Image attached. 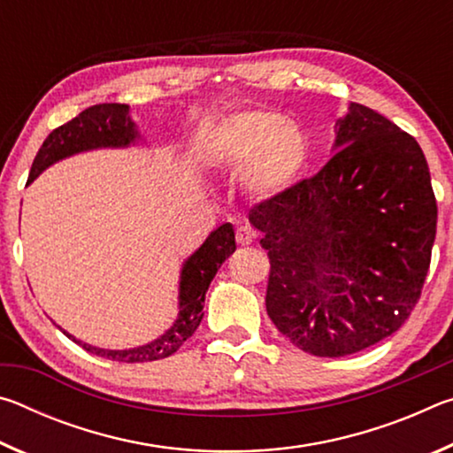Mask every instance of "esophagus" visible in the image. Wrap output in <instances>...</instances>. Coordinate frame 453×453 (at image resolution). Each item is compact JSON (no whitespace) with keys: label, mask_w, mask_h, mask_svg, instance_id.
Segmentation results:
<instances>
[{"label":"esophagus","mask_w":453,"mask_h":453,"mask_svg":"<svg viewBox=\"0 0 453 453\" xmlns=\"http://www.w3.org/2000/svg\"><path fill=\"white\" fill-rule=\"evenodd\" d=\"M254 237H256L254 229L248 227V226H242V227L235 229V242L240 245H250L251 242H254Z\"/></svg>","instance_id":"obj_1"}]
</instances>
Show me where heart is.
I'll use <instances>...</instances> for the list:
<instances>
[{
	"label": "heart",
	"instance_id": "1",
	"mask_svg": "<svg viewBox=\"0 0 453 453\" xmlns=\"http://www.w3.org/2000/svg\"><path fill=\"white\" fill-rule=\"evenodd\" d=\"M211 162L242 173V188L256 199H275L296 186L311 148L302 127L278 111H237L219 121L208 142Z\"/></svg>",
	"mask_w": 453,
	"mask_h": 453
}]
</instances>
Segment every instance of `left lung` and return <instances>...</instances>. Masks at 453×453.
<instances>
[{"mask_svg": "<svg viewBox=\"0 0 453 453\" xmlns=\"http://www.w3.org/2000/svg\"><path fill=\"white\" fill-rule=\"evenodd\" d=\"M313 178L250 210L270 257L265 310L303 351L343 357L403 326L432 262L438 203L419 143L362 104Z\"/></svg>", "mask_w": 453, "mask_h": 453, "instance_id": "1", "label": "left lung"}]
</instances>
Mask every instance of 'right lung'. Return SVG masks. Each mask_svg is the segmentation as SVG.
Returning a JSON list of instances; mask_svg holds the SVG:
<instances>
[{"label":"right lung","instance_id":"obj_1","mask_svg":"<svg viewBox=\"0 0 453 453\" xmlns=\"http://www.w3.org/2000/svg\"><path fill=\"white\" fill-rule=\"evenodd\" d=\"M135 124L129 118V105L126 104H99L83 110L78 118H73L67 124L45 137L43 145L37 151L34 159L32 172H29L27 186L45 167L59 162V159L70 157L73 153L99 150V148H127L137 142ZM235 251V235L234 226L224 224L208 235V240L202 243V248L191 254L181 267L180 280V313L173 326L164 335L153 340L145 346H137L132 349H104L94 348L89 343L75 340L73 335L64 332L70 340L89 351V354L102 356L113 362H156L175 354L181 348V343L188 337L194 335L203 318V302L205 291H208L213 275L218 273L221 264Z\"/></svg>","mask_w":453,"mask_h":453}]
</instances>
